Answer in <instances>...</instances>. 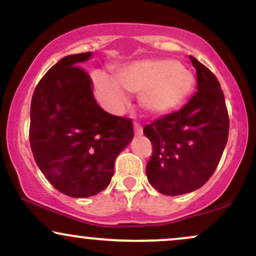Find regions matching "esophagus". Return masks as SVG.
<instances>
[{
  "label": "esophagus",
  "mask_w": 256,
  "mask_h": 256,
  "mask_svg": "<svg viewBox=\"0 0 256 256\" xmlns=\"http://www.w3.org/2000/svg\"><path fill=\"white\" fill-rule=\"evenodd\" d=\"M134 134H137V136H140V134H143L142 126L138 124V122H134Z\"/></svg>",
  "instance_id": "esophagus-1"
}]
</instances>
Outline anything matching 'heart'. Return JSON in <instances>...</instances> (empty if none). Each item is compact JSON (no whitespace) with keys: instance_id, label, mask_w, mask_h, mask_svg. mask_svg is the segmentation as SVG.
<instances>
[{"instance_id":"obj_1","label":"heart","mask_w":256,"mask_h":256,"mask_svg":"<svg viewBox=\"0 0 256 256\" xmlns=\"http://www.w3.org/2000/svg\"><path fill=\"white\" fill-rule=\"evenodd\" d=\"M195 83L189 68L168 58H142L122 64L114 70V79L102 73L94 77L96 96L110 112L125 107V92L140 94V107L152 116H164L185 104Z\"/></svg>"}]
</instances>
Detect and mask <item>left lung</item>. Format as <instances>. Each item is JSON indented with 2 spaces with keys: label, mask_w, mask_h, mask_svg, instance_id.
Returning a JSON list of instances; mask_svg holds the SVG:
<instances>
[{
  "label": "left lung",
  "mask_w": 256,
  "mask_h": 256,
  "mask_svg": "<svg viewBox=\"0 0 256 256\" xmlns=\"http://www.w3.org/2000/svg\"><path fill=\"white\" fill-rule=\"evenodd\" d=\"M198 92L180 110L146 125L152 144L146 178L154 189L177 196L200 189L218 166L228 136L225 98L216 76L194 56Z\"/></svg>",
  "instance_id": "1"
}]
</instances>
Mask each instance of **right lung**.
<instances>
[{"mask_svg": "<svg viewBox=\"0 0 256 256\" xmlns=\"http://www.w3.org/2000/svg\"><path fill=\"white\" fill-rule=\"evenodd\" d=\"M92 52L67 55L34 89L30 144L37 166L55 189L76 198L106 189L118 155L130 144V119L112 116L95 101L91 79L79 64Z\"/></svg>", "mask_w": 256, "mask_h": 256, "instance_id": "1", "label": "right lung"}]
</instances>
